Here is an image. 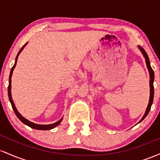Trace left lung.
<instances>
[{"label": "left lung", "instance_id": "1", "mask_svg": "<svg viewBox=\"0 0 160 160\" xmlns=\"http://www.w3.org/2000/svg\"><path fill=\"white\" fill-rule=\"evenodd\" d=\"M138 48L140 49V51L141 52V53L143 54L144 56V58H145V62H146V65H147V68H148V71H149V74H150V99H149V103H148V107H147L146 111H145L144 116L142 117V118L141 119V120L139 121V122H141L145 117H147V115L149 113L150 108H151V105L153 104V95H154V89H153V81H154V72L152 69L151 66H150V60L149 58H148V54H147L146 52L142 47H140V46H138Z\"/></svg>", "mask_w": 160, "mask_h": 160}]
</instances>
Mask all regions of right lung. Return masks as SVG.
<instances>
[{
    "label": "right lung",
    "instance_id": "right-lung-1",
    "mask_svg": "<svg viewBox=\"0 0 160 160\" xmlns=\"http://www.w3.org/2000/svg\"><path fill=\"white\" fill-rule=\"evenodd\" d=\"M26 43L25 45L23 46L22 47V49H20L19 52H18L17 56H16V61H15V64H14L13 67L12 68V69H11L10 71V78H9V86H8V96H9V99H10V102L11 103V105H12V109H13L14 112H15L16 117H18V118L20 120L22 121V122H23L24 124L26 125V126H29V127L32 128H34V129H38V130H49V129H52V128L56 127L57 126H58V125L60 124V122L62 121V119H63V117H62V119H60L59 120L57 121V122H54V123L52 124H48V125H40V124H37V123H34V122H31V121H29L28 120H27V119H25V117H23V116H22L21 113H19V111H18V110L16 109V106H15V104H14L13 101H12V95H11V78H12V72H13V70L15 68L16 65V62H17V58L18 57H19L20 52L22 51V49H24V47H25V46L27 45Z\"/></svg>",
    "mask_w": 160,
    "mask_h": 160
}]
</instances>
